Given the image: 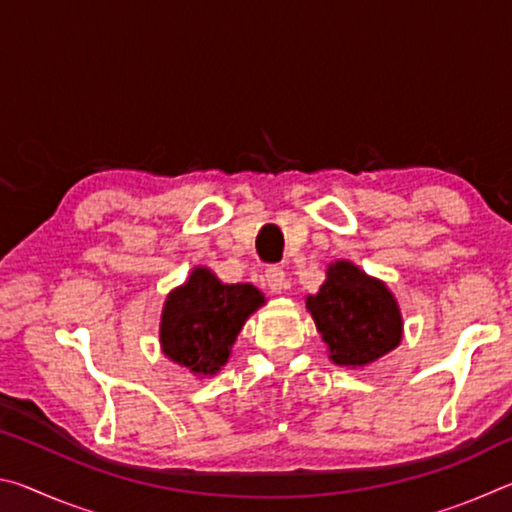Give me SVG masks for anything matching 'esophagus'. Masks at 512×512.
I'll return each instance as SVG.
<instances>
[{"mask_svg":"<svg viewBox=\"0 0 512 512\" xmlns=\"http://www.w3.org/2000/svg\"><path fill=\"white\" fill-rule=\"evenodd\" d=\"M266 287L273 293H282L287 289V273H284L280 266H271L266 271Z\"/></svg>","mask_w":512,"mask_h":512,"instance_id":"34e87169","label":"esophagus"}]
</instances>
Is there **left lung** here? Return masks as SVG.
Masks as SVG:
<instances>
[{
  "instance_id": "obj_1",
  "label": "left lung",
  "mask_w": 512,
  "mask_h": 512,
  "mask_svg": "<svg viewBox=\"0 0 512 512\" xmlns=\"http://www.w3.org/2000/svg\"><path fill=\"white\" fill-rule=\"evenodd\" d=\"M305 307L329 359L341 368L370 366L402 343L404 318L393 291L348 259L327 266L325 282Z\"/></svg>"
}]
</instances>
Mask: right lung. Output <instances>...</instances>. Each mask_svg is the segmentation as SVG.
I'll return each mask as SVG.
<instances>
[{
	"mask_svg": "<svg viewBox=\"0 0 512 512\" xmlns=\"http://www.w3.org/2000/svg\"><path fill=\"white\" fill-rule=\"evenodd\" d=\"M264 302L253 284H225L210 268L194 266L164 298L160 350L194 377H214L228 363L246 320Z\"/></svg>",
	"mask_w": 512,
	"mask_h": 512,
	"instance_id": "right-lung-1",
	"label": "right lung"
}]
</instances>
